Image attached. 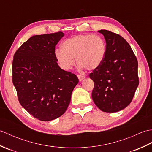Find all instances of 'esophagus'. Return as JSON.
<instances>
[{
  "mask_svg": "<svg viewBox=\"0 0 152 152\" xmlns=\"http://www.w3.org/2000/svg\"><path fill=\"white\" fill-rule=\"evenodd\" d=\"M78 80L80 82L82 81V80L85 78V76H81V75H78Z\"/></svg>",
  "mask_w": 152,
  "mask_h": 152,
  "instance_id": "34e87169",
  "label": "esophagus"
}]
</instances>
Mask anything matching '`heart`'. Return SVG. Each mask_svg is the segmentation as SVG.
I'll return each instance as SVG.
<instances>
[{
  "instance_id": "obj_1",
  "label": "heart",
  "mask_w": 152,
  "mask_h": 152,
  "mask_svg": "<svg viewBox=\"0 0 152 152\" xmlns=\"http://www.w3.org/2000/svg\"><path fill=\"white\" fill-rule=\"evenodd\" d=\"M62 49L55 51V56L60 66L70 70L76 63L80 69L93 70L101 65L104 61L106 45L99 35L78 34L70 37L61 44Z\"/></svg>"
}]
</instances>
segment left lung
Returning a JSON list of instances; mask_svg holds the SVG:
<instances>
[{"mask_svg":"<svg viewBox=\"0 0 152 152\" xmlns=\"http://www.w3.org/2000/svg\"><path fill=\"white\" fill-rule=\"evenodd\" d=\"M98 32L104 37L106 51L101 65L89 74L95 84L92 99L101 110L116 112L130 104L138 88V61L120 35L107 30Z\"/></svg>","mask_w":152,"mask_h":152,"instance_id":"left-lung-1","label":"left lung"}]
</instances>
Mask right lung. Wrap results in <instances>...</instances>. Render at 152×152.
Segmentation results:
<instances>
[{
  "instance_id": "add662e5",
  "label": "right lung",
  "mask_w": 152,
  "mask_h": 152,
  "mask_svg": "<svg viewBox=\"0 0 152 152\" xmlns=\"http://www.w3.org/2000/svg\"><path fill=\"white\" fill-rule=\"evenodd\" d=\"M62 32L34 35L16 51L12 63V82L19 103L39 120H53L62 115L78 84L75 74L61 69L55 48Z\"/></svg>"
}]
</instances>
